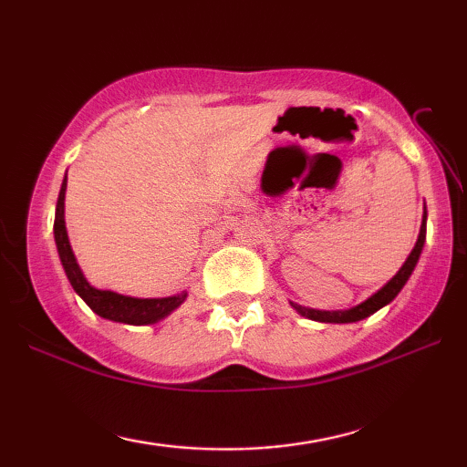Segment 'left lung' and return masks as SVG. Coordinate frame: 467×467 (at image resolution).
Segmentation results:
<instances>
[{
	"instance_id": "left-lung-1",
	"label": "left lung",
	"mask_w": 467,
	"mask_h": 467,
	"mask_svg": "<svg viewBox=\"0 0 467 467\" xmlns=\"http://www.w3.org/2000/svg\"><path fill=\"white\" fill-rule=\"evenodd\" d=\"M424 241H426V208H424V214H422V224H420V233H418V239L412 253H410L408 259L404 262V265L400 267V272L393 275V278L385 284L383 288H379L373 296H368L365 303H360L357 306H352V309H346V311H317V309H306V306L298 305V303H292L290 300V306L295 309L298 315H303L306 319H313V321H319V323H354V321H362L370 317V315L377 313L379 309H383L385 305H389L391 300L400 295V290L406 286V282L410 275H412L414 267L418 264V259H420V253L424 247Z\"/></svg>"
}]
</instances>
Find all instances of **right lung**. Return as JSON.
Masks as SVG:
<instances>
[{
  "label": "right lung",
  "mask_w": 467,
  "mask_h": 467,
  "mask_svg": "<svg viewBox=\"0 0 467 467\" xmlns=\"http://www.w3.org/2000/svg\"><path fill=\"white\" fill-rule=\"evenodd\" d=\"M66 189H67V172L59 189L57 208H55L53 234H55V244H57L61 265L63 270H66L67 280L76 290V295L80 296L94 313L100 315L102 319L125 323V326H152V323H158L161 319L169 317L172 311L179 309V306L185 303L187 290L172 296L138 298V296L119 295V292L115 290L97 288L86 280L82 267L78 265L72 244H69V236L66 228Z\"/></svg>",
  "instance_id": "right-lung-1"
}]
</instances>
